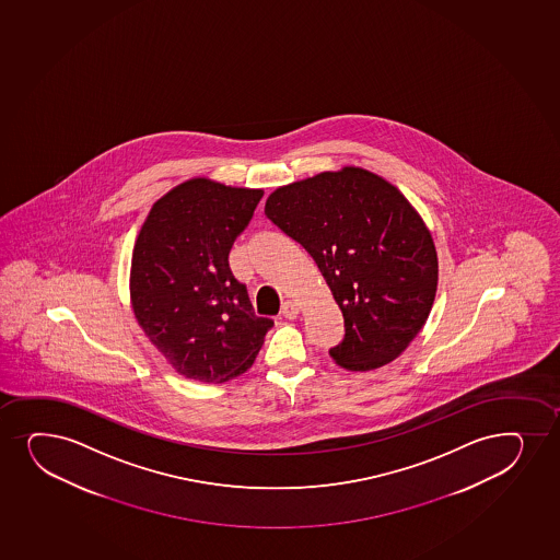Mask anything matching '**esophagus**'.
Segmentation results:
<instances>
[{
	"label": "esophagus",
	"instance_id": "1",
	"mask_svg": "<svg viewBox=\"0 0 560 560\" xmlns=\"http://www.w3.org/2000/svg\"><path fill=\"white\" fill-rule=\"evenodd\" d=\"M280 314H282L283 317H288V319H295L296 314H299V304L291 303V301L283 303Z\"/></svg>",
	"mask_w": 560,
	"mask_h": 560
}]
</instances>
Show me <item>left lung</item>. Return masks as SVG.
Instances as JSON below:
<instances>
[{
	"instance_id": "8db88e82",
	"label": "left lung",
	"mask_w": 560,
	"mask_h": 560,
	"mask_svg": "<svg viewBox=\"0 0 560 560\" xmlns=\"http://www.w3.org/2000/svg\"><path fill=\"white\" fill-rule=\"evenodd\" d=\"M267 219L314 257L343 314L328 353L351 372L385 366L424 327L438 252L406 196L362 167L323 172L270 194Z\"/></svg>"
}]
</instances>
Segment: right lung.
I'll return each instance as SVG.
<instances>
[{
	"instance_id": "1",
	"label": "right lung",
	"mask_w": 560,
	"mask_h": 560,
	"mask_svg": "<svg viewBox=\"0 0 560 560\" xmlns=\"http://www.w3.org/2000/svg\"><path fill=\"white\" fill-rule=\"evenodd\" d=\"M264 190L190 179L154 203L136 238L130 299L154 348L188 380L245 373L275 322L257 317L230 250Z\"/></svg>"
}]
</instances>
